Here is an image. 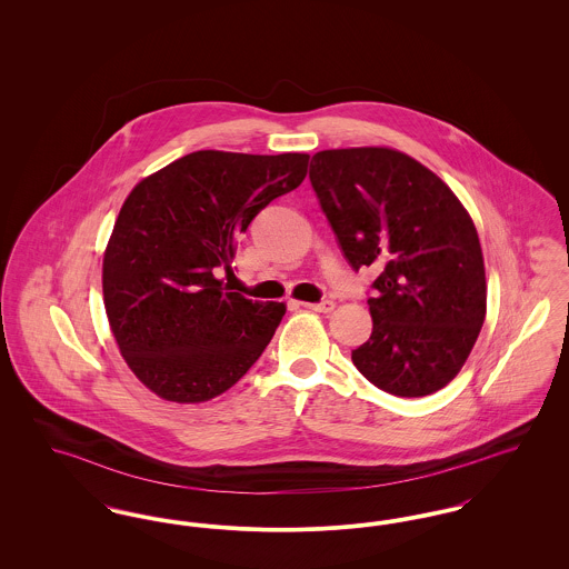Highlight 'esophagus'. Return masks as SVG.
Wrapping results in <instances>:
<instances>
[{
    "instance_id": "1",
    "label": "esophagus",
    "mask_w": 569,
    "mask_h": 569,
    "mask_svg": "<svg viewBox=\"0 0 569 569\" xmlns=\"http://www.w3.org/2000/svg\"><path fill=\"white\" fill-rule=\"evenodd\" d=\"M311 311H318V313H330L335 309V302L332 300H322V302H298Z\"/></svg>"
}]
</instances>
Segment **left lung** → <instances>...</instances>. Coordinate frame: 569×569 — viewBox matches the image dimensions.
<instances>
[{
  "label": "left lung",
  "mask_w": 569,
  "mask_h": 569,
  "mask_svg": "<svg viewBox=\"0 0 569 569\" xmlns=\"http://www.w3.org/2000/svg\"><path fill=\"white\" fill-rule=\"evenodd\" d=\"M309 179L353 271L381 269L356 369L395 397L433 395L457 378L487 316L471 217L427 166L386 147L320 151Z\"/></svg>",
  "instance_id": "left-lung-1"
}]
</instances>
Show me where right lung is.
<instances>
[{"instance_id":"obj_1","label":"right lung","mask_w":569,"mask_h":569,"mask_svg":"<svg viewBox=\"0 0 569 569\" xmlns=\"http://www.w3.org/2000/svg\"><path fill=\"white\" fill-rule=\"evenodd\" d=\"M307 153L193 151L142 179L114 221L102 264L110 330L151 392L202 403L264 352L283 302L230 292L237 241L271 200L297 190Z\"/></svg>"}]
</instances>
